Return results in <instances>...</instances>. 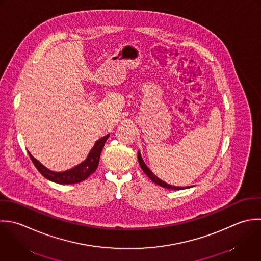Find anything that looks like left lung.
<instances>
[{
  "mask_svg": "<svg viewBox=\"0 0 261 261\" xmlns=\"http://www.w3.org/2000/svg\"><path fill=\"white\" fill-rule=\"evenodd\" d=\"M137 159H138V162H139V165H140V167H141V169H142V171L144 172V174H146V176L153 182V183H155V184H158V185H160V186H162V187H164V188H168V189H172V190H182V189H184L185 187H177V186H172V185H170V184H167L166 182H164V181H162L161 179H159L149 169H148V167L145 165V163L143 162V160H142V158H141V154H140V152L138 151V155H137Z\"/></svg>",
  "mask_w": 261,
  "mask_h": 261,
  "instance_id": "8db88e82",
  "label": "left lung"
}]
</instances>
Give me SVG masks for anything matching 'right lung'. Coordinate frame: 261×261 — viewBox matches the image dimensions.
<instances>
[{"label": "right lung", "instance_id": "1", "mask_svg": "<svg viewBox=\"0 0 261 261\" xmlns=\"http://www.w3.org/2000/svg\"><path fill=\"white\" fill-rule=\"evenodd\" d=\"M109 135H106L103 137H101L100 139H98L95 143L94 146L92 147V149L90 150V152L88 153L87 158L85 161H83L81 164L77 165L76 167L65 171V172H54L50 171L48 169H46L44 166H42L37 160H35L30 152L28 151V154L33 163V165L35 166V168L37 169V171L47 180L58 183V184H75V183H79L85 179H87L92 173L95 172V170L97 169L98 166V162H99V156L102 150V147L108 139Z\"/></svg>", "mask_w": 261, "mask_h": 261}]
</instances>
